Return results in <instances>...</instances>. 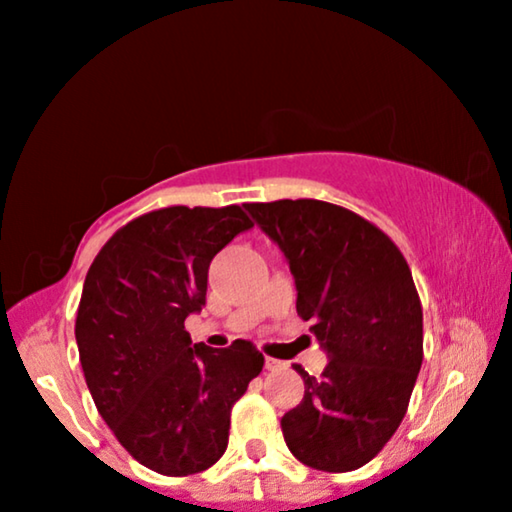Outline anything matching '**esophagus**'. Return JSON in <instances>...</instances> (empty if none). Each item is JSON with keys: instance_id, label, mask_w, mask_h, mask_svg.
<instances>
[{"instance_id": "34e87169", "label": "esophagus", "mask_w": 512, "mask_h": 512, "mask_svg": "<svg viewBox=\"0 0 512 512\" xmlns=\"http://www.w3.org/2000/svg\"><path fill=\"white\" fill-rule=\"evenodd\" d=\"M264 367L274 372V370H281L283 363H281V360H276V358H267V360H264Z\"/></svg>"}]
</instances>
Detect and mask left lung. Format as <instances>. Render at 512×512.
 Wrapping results in <instances>:
<instances>
[{
    "label": "left lung",
    "mask_w": 512,
    "mask_h": 512,
    "mask_svg": "<svg viewBox=\"0 0 512 512\" xmlns=\"http://www.w3.org/2000/svg\"><path fill=\"white\" fill-rule=\"evenodd\" d=\"M274 238L330 363L302 365L304 398L281 419L304 466L346 473L377 456L403 421L424 360V311L410 264L391 238L349 208L316 199L245 203Z\"/></svg>",
    "instance_id": "1"
}]
</instances>
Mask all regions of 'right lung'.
Here are the masks:
<instances>
[{
	"label": "right lung",
	"mask_w": 512,
	"mask_h": 512,
	"mask_svg": "<svg viewBox=\"0 0 512 512\" xmlns=\"http://www.w3.org/2000/svg\"><path fill=\"white\" fill-rule=\"evenodd\" d=\"M250 227L241 206L152 210L114 231L86 274L74 335L88 391L121 447L161 475L220 461L231 407L262 372L248 339L210 349L185 330L213 257Z\"/></svg>",
	"instance_id": "add662e5"
}]
</instances>
